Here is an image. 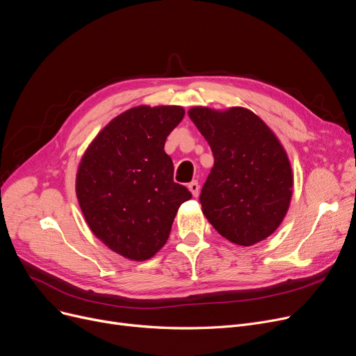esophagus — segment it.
Here are the masks:
<instances>
[{
	"instance_id": "obj_1",
	"label": "esophagus",
	"mask_w": 356,
	"mask_h": 356,
	"mask_svg": "<svg viewBox=\"0 0 356 356\" xmlns=\"http://www.w3.org/2000/svg\"><path fill=\"white\" fill-rule=\"evenodd\" d=\"M188 188H189V191L192 192V195H193V196H197V195H199V189H200V186H199V183H197L196 180L191 181Z\"/></svg>"
}]
</instances>
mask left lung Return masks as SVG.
Instances as JSON below:
<instances>
[{
  "instance_id": "1",
  "label": "left lung",
  "mask_w": 356,
  "mask_h": 356,
  "mask_svg": "<svg viewBox=\"0 0 356 356\" xmlns=\"http://www.w3.org/2000/svg\"><path fill=\"white\" fill-rule=\"evenodd\" d=\"M189 118L205 136L213 167L199 200L208 221L238 245H252L280 227L292 195V172L282 145L253 112L193 107Z\"/></svg>"
}]
</instances>
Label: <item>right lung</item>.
I'll list each match as a JSON object with an SVG mask.
<instances>
[{
	"label": "right lung",
	"mask_w": 356,
	"mask_h": 356,
	"mask_svg": "<svg viewBox=\"0 0 356 356\" xmlns=\"http://www.w3.org/2000/svg\"><path fill=\"white\" fill-rule=\"evenodd\" d=\"M184 116L179 106H140L115 118L91 143L76 173V197L109 249L147 260L165 244L179 207L192 197L173 180L164 144Z\"/></svg>",
	"instance_id": "add662e5"
}]
</instances>
